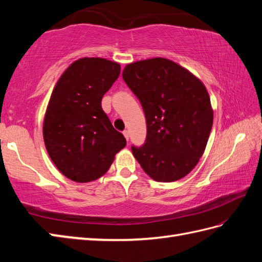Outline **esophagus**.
Wrapping results in <instances>:
<instances>
[{"label": "esophagus", "instance_id": "esophagus-1", "mask_svg": "<svg viewBox=\"0 0 262 262\" xmlns=\"http://www.w3.org/2000/svg\"><path fill=\"white\" fill-rule=\"evenodd\" d=\"M122 134H124V136L126 137L127 141L129 140V132H128V130H124V132H122Z\"/></svg>", "mask_w": 262, "mask_h": 262}]
</instances>
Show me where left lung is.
<instances>
[{
  "label": "left lung",
  "mask_w": 262,
  "mask_h": 262,
  "mask_svg": "<svg viewBox=\"0 0 262 262\" xmlns=\"http://www.w3.org/2000/svg\"><path fill=\"white\" fill-rule=\"evenodd\" d=\"M122 79L140 100L146 118V140L132 152L159 182L186 177L205 151L213 126L210 99L202 81L166 58L128 64Z\"/></svg>",
  "instance_id": "obj_1"
}]
</instances>
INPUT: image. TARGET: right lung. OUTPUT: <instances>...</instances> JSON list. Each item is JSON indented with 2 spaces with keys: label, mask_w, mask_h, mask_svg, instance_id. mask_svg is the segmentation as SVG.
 I'll list each match as a JSON object with an SVG mask.
<instances>
[{
  "label": "right lung",
  "mask_w": 262,
  "mask_h": 262,
  "mask_svg": "<svg viewBox=\"0 0 262 262\" xmlns=\"http://www.w3.org/2000/svg\"><path fill=\"white\" fill-rule=\"evenodd\" d=\"M120 65L99 57L72 63L59 77L43 119V141L53 163L75 182L103 176L126 146L101 107Z\"/></svg>",
  "instance_id": "add662e5"
}]
</instances>
